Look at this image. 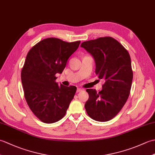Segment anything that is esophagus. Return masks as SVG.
Masks as SVG:
<instances>
[{"instance_id":"34e87169","label":"esophagus","mask_w":155,"mask_h":155,"mask_svg":"<svg viewBox=\"0 0 155 155\" xmlns=\"http://www.w3.org/2000/svg\"><path fill=\"white\" fill-rule=\"evenodd\" d=\"M82 91H83V89H82V88H78L77 89V93H79V92H81Z\"/></svg>"}]
</instances>
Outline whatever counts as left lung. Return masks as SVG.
Listing matches in <instances>:
<instances>
[{"instance_id": "obj_1", "label": "left lung", "mask_w": 155, "mask_h": 155, "mask_svg": "<svg viewBox=\"0 0 155 155\" xmlns=\"http://www.w3.org/2000/svg\"><path fill=\"white\" fill-rule=\"evenodd\" d=\"M84 48L94 57L95 72L105 81L103 89H87L88 99L84 104L88 116L93 120L106 122L119 113L128 99L133 72L130 54L116 39L100 37L83 42Z\"/></svg>"}]
</instances>
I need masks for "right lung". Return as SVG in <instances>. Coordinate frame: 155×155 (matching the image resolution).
<instances>
[{"label": "right lung", "mask_w": 155, "mask_h": 155, "mask_svg": "<svg viewBox=\"0 0 155 155\" xmlns=\"http://www.w3.org/2000/svg\"><path fill=\"white\" fill-rule=\"evenodd\" d=\"M80 43L47 38L33 46L27 55L21 71L25 98L32 113L45 123L63 118L74 98L77 87L58 85L56 74L62 73Z\"/></svg>", "instance_id": "obj_1"}]
</instances>
